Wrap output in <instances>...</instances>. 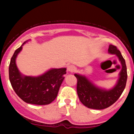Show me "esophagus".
Returning <instances> with one entry per match:
<instances>
[{"label":"esophagus","instance_id":"1","mask_svg":"<svg viewBox=\"0 0 134 134\" xmlns=\"http://www.w3.org/2000/svg\"><path fill=\"white\" fill-rule=\"evenodd\" d=\"M67 71L69 72H73L75 71V67L74 65H69L67 67Z\"/></svg>","mask_w":134,"mask_h":134}]
</instances>
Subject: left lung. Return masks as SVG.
I'll use <instances>...</instances> for the list:
<instances>
[{"mask_svg":"<svg viewBox=\"0 0 134 134\" xmlns=\"http://www.w3.org/2000/svg\"><path fill=\"white\" fill-rule=\"evenodd\" d=\"M108 52L115 54L122 65L119 78L117 84L109 90L97 87L86 76L75 74L77 78V94L80 102L88 108L102 109L107 108L114 104L121 97L125 88L127 80V70L125 60L117 47L110 44Z\"/></svg>","mask_w":134,"mask_h":134,"instance_id":"obj_1","label":"left lung"}]
</instances>
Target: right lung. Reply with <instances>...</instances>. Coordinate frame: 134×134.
I'll use <instances>...</instances> for the list:
<instances>
[{
	"label": "right lung",
	"mask_w": 134,
	"mask_h": 134,
	"mask_svg": "<svg viewBox=\"0 0 134 134\" xmlns=\"http://www.w3.org/2000/svg\"><path fill=\"white\" fill-rule=\"evenodd\" d=\"M25 43L23 44V45ZM22 45V46H23ZM22 46L15 51L9 66V78L16 94L28 104L47 105L54 101L66 74V69H52L37 77L21 74L16 65L15 59L22 50Z\"/></svg>",
	"instance_id": "1"
}]
</instances>
